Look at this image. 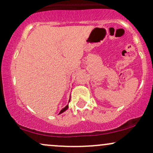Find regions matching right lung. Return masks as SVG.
I'll return each mask as SVG.
<instances>
[{
  "instance_id": "1",
  "label": "right lung",
  "mask_w": 153,
  "mask_h": 153,
  "mask_svg": "<svg viewBox=\"0 0 153 153\" xmlns=\"http://www.w3.org/2000/svg\"><path fill=\"white\" fill-rule=\"evenodd\" d=\"M70 101H71V99H70ZM68 105H67V106L65 107L64 108H62V109L60 111H59V114H61V113H62V112H64L65 111H66L67 109H68Z\"/></svg>"
}]
</instances>
